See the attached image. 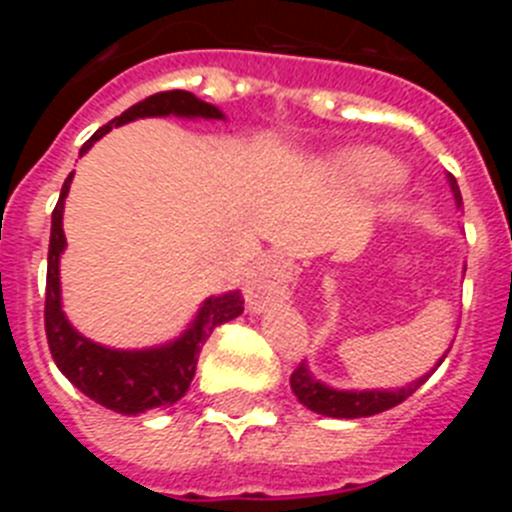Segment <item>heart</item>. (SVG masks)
<instances>
[{"label": "heart", "instance_id": "obj_1", "mask_svg": "<svg viewBox=\"0 0 512 512\" xmlns=\"http://www.w3.org/2000/svg\"><path fill=\"white\" fill-rule=\"evenodd\" d=\"M346 171L361 182L369 184H390L395 182L400 169L392 164L390 158L382 156V153H372V151H359L351 153V156L343 161Z\"/></svg>", "mask_w": 512, "mask_h": 512}]
</instances>
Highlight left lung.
Instances as JSON below:
<instances>
[{
	"label": "left lung",
	"mask_w": 512,
	"mask_h": 512,
	"mask_svg": "<svg viewBox=\"0 0 512 512\" xmlns=\"http://www.w3.org/2000/svg\"><path fill=\"white\" fill-rule=\"evenodd\" d=\"M449 184L451 192H454L456 205L461 207V192L454 176H449ZM443 359H446V356H441V361ZM441 361H438L436 366H441ZM428 377H431V374L420 377L418 382H413L410 387H402V390L392 392H343L320 384L318 379L307 372V366L300 361V366H297L295 372H292V377H289V384H292V392L297 395V400H300L307 410H312V413L328 415V418H366V415L384 413V410L400 405L402 400H408V397L418 390L420 384H425Z\"/></svg>",
	"instance_id": "8db88e82"
}]
</instances>
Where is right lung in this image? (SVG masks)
<instances>
[{"label":"right lung","mask_w":512,"mask_h":512,"mask_svg":"<svg viewBox=\"0 0 512 512\" xmlns=\"http://www.w3.org/2000/svg\"><path fill=\"white\" fill-rule=\"evenodd\" d=\"M207 117V120H220L223 112L202 102L194 94L171 89V92H158L146 97L143 102L133 104L130 110L120 117L110 120L97 130L92 138L84 143L81 153L92 148L94 140L110 133L117 125H125L138 117ZM71 176L63 182L61 197L56 202V210L51 217V246H48V277H45V338L48 348L63 372V377L81 390L89 400L99 402L102 408L115 410L120 415H138L161 405H174L184 397V392L192 384L194 369H197V356L202 346L210 338L217 325L238 318L243 312L241 292H228V295L210 297L202 305L200 315L192 323V328L184 333L179 341L169 343L164 348H151V351H112L89 338L79 336L61 310V279H58V259L66 248V235H63V200L69 194Z\"/></svg>","instance_id":"right-lung-1"}]
</instances>
